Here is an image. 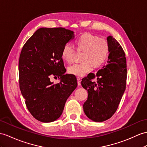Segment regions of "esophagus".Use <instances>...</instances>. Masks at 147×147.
<instances>
[{"label":"esophagus","mask_w":147,"mask_h":147,"mask_svg":"<svg viewBox=\"0 0 147 147\" xmlns=\"http://www.w3.org/2000/svg\"><path fill=\"white\" fill-rule=\"evenodd\" d=\"M81 80L82 78L80 77H77V83H78V85H81Z\"/></svg>","instance_id":"esophagus-1"}]
</instances>
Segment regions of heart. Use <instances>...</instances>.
I'll return each instance as SVG.
<instances>
[{"instance_id": "heart-1", "label": "heart", "mask_w": 147, "mask_h": 147, "mask_svg": "<svg viewBox=\"0 0 147 147\" xmlns=\"http://www.w3.org/2000/svg\"><path fill=\"white\" fill-rule=\"evenodd\" d=\"M78 51L84 52L82 62L69 67L68 72L76 76L82 77L91 71L94 67H100L105 62L110 52L108 40L105 38H99L89 33L84 34L76 40ZM75 49L69 44H65L62 51V59L69 63L74 60Z\"/></svg>"}]
</instances>
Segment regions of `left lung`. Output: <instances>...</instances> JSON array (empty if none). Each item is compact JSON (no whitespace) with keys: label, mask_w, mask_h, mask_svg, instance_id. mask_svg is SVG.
<instances>
[{"label":"left lung","mask_w":147,"mask_h":147,"mask_svg":"<svg viewBox=\"0 0 147 147\" xmlns=\"http://www.w3.org/2000/svg\"><path fill=\"white\" fill-rule=\"evenodd\" d=\"M110 45L107 63L96 74H89L81 84L88 92L83 105L85 115L90 120L102 122L112 117L126 88L127 60L121 46L112 36L107 37ZM96 78L97 82L92 80Z\"/></svg>","instance_id":"8db88e82"}]
</instances>
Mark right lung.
Masks as SVG:
<instances>
[{
  "instance_id": "obj_1",
  "label": "right lung",
  "mask_w": 147,
  "mask_h": 147,
  "mask_svg": "<svg viewBox=\"0 0 147 147\" xmlns=\"http://www.w3.org/2000/svg\"><path fill=\"white\" fill-rule=\"evenodd\" d=\"M74 38L65 28H40L26 42L19 62V87L31 115L51 122L62 115L67 98L77 87L76 76L65 74L62 58L63 46ZM60 77L53 84L50 77Z\"/></svg>"
}]
</instances>
